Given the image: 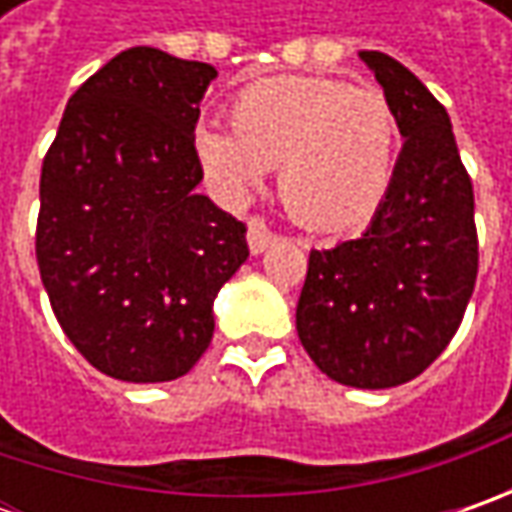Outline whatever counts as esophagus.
<instances>
[{"label":"esophagus","mask_w":512,"mask_h":512,"mask_svg":"<svg viewBox=\"0 0 512 512\" xmlns=\"http://www.w3.org/2000/svg\"><path fill=\"white\" fill-rule=\"evenodd\" d=\"M273 242H276V233L262 219H250V225H247V247H250V253H265Z\"/></svg>","instance_id":"34e87169"}]
</instances>
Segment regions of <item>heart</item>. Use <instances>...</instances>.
Returning a JSON list of instances; mask_svg holds the SVG:
<instances>
[{
  "instance_id": "heart-1",
  "label": "heart",
  "mask_w": 512,
  "mask_h": 512,
  "mask_svg": "<svg viewBox=\"0 0 512 512\" xmlns=\"http://www.w3.org/2000/svg\"><path fill=\"white\" fill-rule=\"evenodd\" d=\"M233 133L199 125L193 148L210 187L242 202L279 168V196L299 225L344 233L367 225L393 182L399 119L379 88L285 76L245 88Z\"/></svg>"
}]
</instances>
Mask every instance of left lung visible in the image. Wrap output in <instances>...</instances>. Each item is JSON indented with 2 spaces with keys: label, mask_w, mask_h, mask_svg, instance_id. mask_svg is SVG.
I'll list each match as a JSON object with an SVG mask.
<instances>
[{
  "label": "left lung",
  "mask_w": 512,
  "mask_h": 512,
  "mask_svg": "<svg viewBox=\"0 0 512 512\" xmlns=\"http://www.w3.org/2000/svg\"><path fill=\"white\" fill-rule=\"evenodd\" d=\"M396 110L404 145L359 239L310 250L296 305L307 356L333 382L384 390L416 379L462 325L479 273L473 185L447 110L379 50H359Z\"/></svg>",
  "instance_id": "8db88e82"
}]
</instances>
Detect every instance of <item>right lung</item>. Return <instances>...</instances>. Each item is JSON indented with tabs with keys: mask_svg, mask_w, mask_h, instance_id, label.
Listing matches in <instances>:
<instances>
[{
	"mask_svg": "<svg viewBox=\"0 0 512 512\" xmlns=\"http://www.w3.org/2000/svg\"><path fill=\"white\" fill-rule=\"evenodd\" d=\"M213 79L207 62L122 50L70 96L42 162V285L73 347L119 382L185 376L247 259V227L196 193L193 130Z\"/></svg>",
	"mask_w": 512,
	"mask_h": 512,
	"instance_id": "1",
	"label": "right lung"
}]
</instances>
